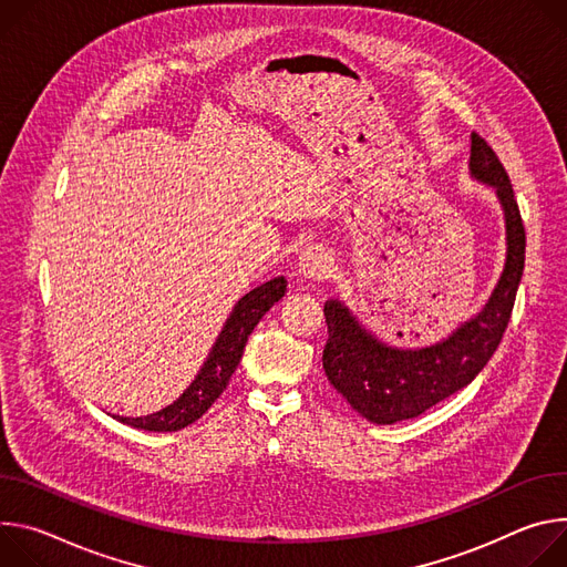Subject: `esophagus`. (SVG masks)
Here are the masks:
<instances>
[{
  "label": "esophagus",
  "instance_id": "1",
  "mask_svg": "<svg viewBox=\"0 0 567 567\" xmlns=\"http://www.w3.org/2000/svg\"><path fill=\"white\" fill-rule=\"evenodd\" d=\"M299 272L303 277H324L333 268V257L324 245H308L299 255Z\"/></svg>",
  "mask_w": 567,
  "mask_h": 567
}]
</instances>
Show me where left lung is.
<instances>
[{"label":"left lung","instance_id":"8db88e82","mask_svg":"<svg viewBox=\"0 0 567 567\" xmlns=\"http://www.w3.org/2000/svg\"><path fill=\"white\" fill-rule=\"evenodd\" d=\"M471 173L495 186L507 218V264L488 303L477 318L449 340L427 349L403 351L371 338L340 301H329V344L322 364L331 385L355 412L373 423L414 419L466 388L495 353L512 320L525 270V225L509 175L488 142L473 131Z\"/></svg>","mask_w":567,"mask_h":567}]
</instances>
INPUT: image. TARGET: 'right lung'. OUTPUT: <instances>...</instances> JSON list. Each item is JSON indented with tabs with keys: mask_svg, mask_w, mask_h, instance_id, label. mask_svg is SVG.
<instances>
[{
	"mask_svg": "<svg viewBox=\"0 0 567 567\" xmlns=\"http://www.w3.org/2000/svg\"><path fill=\"white\" fill-rule=\"evenodd\" d=\"M286 284L288 281L284 277L270 279L264 286L249 290L234 306V312L229 316L220 338L216 340V347L212 349L205 367L200 369L198 379L173 405L151 416H137V419L116 416V419L121 423H128L133 427H142L151 432H173L198 421L227 388L231 373L236 371L243 358L249 333L255 331L259 320L284 297Z\"/></svg>",
	"mask_w": 567,
	"mask_h": 567,
	"instance_id": "1",
	"label": "right lung"
}]
</instances>
